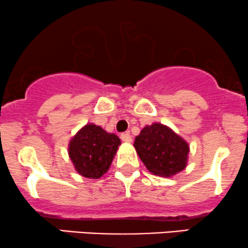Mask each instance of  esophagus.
<instances>
[{
  "label": "esophagus",
  "instance_id": "esophagus-1",
  "mask_svg": "<svg viewBox=\"0 0 248 248\" xmlns=\"http://www.w3.org/2000/svg\"><path fill=\"white\" fill-rule=\"evenodd\" d=\"M121 139L124 141V142H126V143H131L132 142V138H131V136H130V133H122L121 134Z\"/></svg>",
  "mask_w": 248,
  "mask_h": 248
}]
</instances>
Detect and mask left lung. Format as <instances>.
I'll return each instance as SVG.
<instances>
[{"instance_id": "1", "label": "left lung", "mask_w": 248, "mask_h": 248, "mask_svg": "<svg viewBox=\"0 0 248 248\" xmlns=\"http://www.w3.org/2000/svg\"><path fill=\"white\" fill-rule=\"evenodd\" d=\"M133 146L148 171L155 175L170 178L187 166L189 144L160 123L143 127Z\"/></svg>"}]
</instances>
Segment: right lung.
<instances>
[{
    "mask_svg": "<svg viewBox=\"0 0 248 248\" xmlns=\"http://www.w3.org/2000/svg\"><path fill=\"white\" fill-rule=\"evenodd\" d=\"M121 140L94 124L83 126L68 144V155L78 174L99 179L108 171Z\"/></svg>",
    "mask_w": 248,
    "mask_h": 248,
    "instance_id": "obj_1",
    "label": "right lung"
}]
</instances>
